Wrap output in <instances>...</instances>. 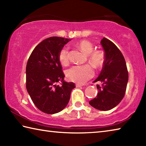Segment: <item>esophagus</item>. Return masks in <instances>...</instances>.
Listing matches in <instances>:
<instances>
[{
	"label": "esophagus",
	"mask_w": 146,
	"mask_h": 146,
	"mask_svg": "<svg viewBox=\"0 0 146 146\" xmlns=\"http://www.w3.org/2000/svg\"><path fill=\"white\" fill-rule=\"evenodd\" d=\"M76 88H80V87H82V86H83V85L80 84H76Z\"/></svg>",
	"instance_id": "obj_1"
}]
</instances>
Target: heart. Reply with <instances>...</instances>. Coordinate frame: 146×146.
Returning <instances> with one entry per match:
<instances>
[{
  "label": "heart",
  "instance_id": "heart-1",
  "mask_svg": "<svg viewBox=\"0 0 146 146\" xmlns=\"http://www.w3.org/2000/svg\"><path fill=\"white\" fill-rule=\"evenodd\" d=\"M78 48L85 55H88L89 62L95 68H102L105 62L106 55L102 50L94 51L93 44L87 40H82L78 44ZM58 59L61 64L67 65L69 62V49L64 47L58 54ZM66 75L69 80L78 84H84L93 77L94 70L92 66L86 64L75 66L66 71Z\"/></svg>",
  "mask_w": 146,
  "mask_h": 146
}]
</instances>
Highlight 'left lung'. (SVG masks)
I'll list each match as a JSON object with an SVG mask.
<instances>
[{"mask_svg": "<svg viewBox=\"0 0 146 146\" xmlns=\"http://www.w3.org/2000/svg\"><path fill=\"white\" fill-rule=\"evenodd\" d=\"M106 59L100 73L94 82L97 85V96L89 103L97 110L108 111L116 107L124 97L128 82V72L124 57L117 46L106 38L100 41Z\"/></svg>", "mask_w": 146, "mask_h": 146, "instance_id": "8db88e82", "label": "left lung"}]
</instances>
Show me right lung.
Instances as JSON below:
<instances>
[{"label": "right lung", "mask_w": 146, "mask_h": 146, "mask_svg": "<svg viewBox=\"0 0 146 146\" xmlns=\"http://www.w3.org/2000/svg\"><path fill=\"white\" fill-rule=\"evenodd\" d=\"M71 39L52 36L36 46L26 65V89L34 104L47 114H55L66 107L73 82L64 80L58 54ZM62 82V86L56 84Z\"/></svg>", "instance_id": "obj_1"}]
</instances>
